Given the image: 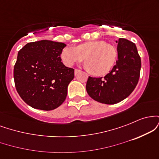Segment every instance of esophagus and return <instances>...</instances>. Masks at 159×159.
<instances>
[{"label": "esophagus", "mask_w": 159, "mask_h": 159, "mask_svg": "<svg viewBox=\"0 0 159 159\" xmlns=\"http://www.w3.org/2000/svg\"><path fill=\"white\" fill-rule=\"evenodd\" d=\"M80 72V70H79V69H75V75H77L78 73V72Z\"/></svg>", "instance_id": "34e87169"}]
</instances>
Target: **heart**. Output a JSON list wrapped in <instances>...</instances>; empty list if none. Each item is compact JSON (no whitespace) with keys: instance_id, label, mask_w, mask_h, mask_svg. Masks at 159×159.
Instances as JSON below:
<instances>
[{"instance_id":"heart-1","label":"heart","mask_w":159,"mask_h":159,"mask_svg":"<svg viewBox=\"0 0 159 159\" xmlns=\"http://www.w3.org/2000/svg\"><path fill=\"white\" fill-rule=\"evenodd\" d=\"M61 57L68 66L84 60L87 68L94 75H106L113 69L117 59V50L114 45L102 40H92L78 45L76 48L66 46Z\"/></svg>"}]
</instances>
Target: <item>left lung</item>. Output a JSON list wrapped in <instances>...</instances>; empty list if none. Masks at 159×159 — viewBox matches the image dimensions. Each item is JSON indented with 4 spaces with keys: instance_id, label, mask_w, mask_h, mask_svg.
Returning a JSON list of instances; mask_svg holds the SVG:
<instances>
[{
    "instance_id": "1",
    "label": "left lung",
    "mask_w": 159,
    "mask_h": 159,
    "mask_svg": "<svg viewBox=\"0 0 159 159\" xmlns=\"http://www.w3.org/2000/svg\"><path fill=\"white\" fill-rule=\"evenodd\" d=\"M118 57L112 70L102 78L89 77L86 84L87 93L95 101L114 105L132 93L140 77L141 61L134 43L120 38Z\"/></svg>"
}]
</instances>
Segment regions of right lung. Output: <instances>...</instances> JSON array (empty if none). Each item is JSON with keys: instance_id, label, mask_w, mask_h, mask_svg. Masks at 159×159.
Wrapping results in <instances>:
<instances>
[{"instance_id": "right-lung-1", "label": "right lung", "mask_w": 159, "mask_h": 159, "mask_svg": "<svg viewBox=\"0 0 159 159\" xmlns=\"http://www.w3.org/2000/svg\"><path fill=\"white\" fill-rule=\"evenodd\" d=\"M66 44L40 40L27 43L18 53L14 66L16 90L25 103L43 111L63 104L67 87L74 78V69L61 62Z\"/></svg>"}]
</instances>
